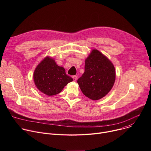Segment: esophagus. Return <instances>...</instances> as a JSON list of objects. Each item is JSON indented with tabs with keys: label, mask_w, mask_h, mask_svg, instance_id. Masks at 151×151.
<instances>
[{
	"label": "esophagus",
	"mask_w": 151,
	"mask_h": 151,
	"mask_svg": "<svg viewBox=\"0 0 151 151\" xmlns=\"http://www.w3.org/2000/svg\"><path fill=\"white\" fill-rule=\"evenodd\" d=\"M72 78H73L74 81H76V79H77V76H75H75H73Z\"/></svg>",
	"instance_id": "1"
}]
</instances>
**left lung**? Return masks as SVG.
<instances>
[{"mask_svg": "<svg viewBox=\"0 0 151 151\" xmlns=\"http://www.w3.org/2000/svg\"><path fill=\"white\" fill-rule=\"evenodd\" d=\"M116 72L111 61L96 49L85 60V72L78 79L83 94L93 100H100L112 88Z\"/></svg>", "mask_w": 151, "mask_h": 151, "instance_id": "1", "label": "left lung"}]
</instances>
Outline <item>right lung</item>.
Instances as JSON below:
<instances>
[{"mask_svg": "<svg viewBox=\"0 0 151 151\" xmlns=\"http://www.w3.org/2000/svg\"><path fill=\"white\" fill-rule=\"evenodd\" d=\"M34 82L42 93L52 96L60 93L73 79L67 75L65 69L57 64L50 56L43 59L36 66L33 73Z\"/></svg>", "mask_w": 151, "mask_h": 151, "instance_id": "obj_1", "label": "right lung"}]
</instances>
